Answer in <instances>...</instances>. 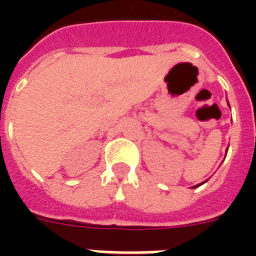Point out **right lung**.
Listing matches in <instances>:
<instances>
[{
  "label": "right lung",
  "mask_w": 256,
  "mask_h": 256,
  "mask_svg": "<svg viewBox=\"0 0 256 256\" xmlns=\"http://www.w3.org/2000/svg\"><path fill=\"white\" fill-rule=\"evenodd\" d=\"M202 184H203V183H202ZM195 187H198V186H195Z\"/></svg>",
  "instance_id": "right-lung-1"
}]
</instances>
